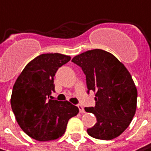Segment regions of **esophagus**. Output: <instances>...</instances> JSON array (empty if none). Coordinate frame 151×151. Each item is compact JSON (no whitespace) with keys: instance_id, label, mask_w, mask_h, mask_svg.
Wrapping results in <instances>:
<instances>
[{"instance_id":"esophagus-1","label":"esophagus","mask_w":151,"mask_h":151,"mask_svg":"<svg viewBox=\"0 0 151 151\" xmlns=\"http://www.w3.org/2000/svg\"><path fill=\"white\" fill-rule=\"evenodd\" d=\"M77 107H78V109H79V110H80V112H81V113H84L85 110H84V108L83 107V105L78 104V105H77Z\"/></svg>"}]
</instances>
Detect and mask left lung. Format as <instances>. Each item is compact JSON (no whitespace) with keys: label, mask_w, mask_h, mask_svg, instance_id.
Wrapping results in <instances>:
<instances>
[{"label":"left lung","mask_w":151,"mask_h":151,"mask_svg":"<svg viewBox=\"0 0 151 151\" xmlns=\"http://www.w3.org/2000/svg\"><path fill=\"white\" fill-rule=\"evenodd\" d=\"M72 62L82 68L88 92L92 90L96 96V106L85 108L97 120L88 134L101 140L119 137L137 109V89L129 70L111 53L97 48L76 55Z\"/></svg>","instance_id":"obj_1"}]
</instances>
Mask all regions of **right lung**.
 <instances>
[{
    "label": "right lung",
    "instance_id": "obj_1",
    "mask_svg": "<svg viewBox=\"0 0 151 151\" xmlns=\"http://www.w3.org/2000/svg\"><path fill=\"white\" fill-rule=\"evenodd\" d=\"M70 59L59 53L40 55L26 65L14 84L12 110L21 129L33 139L45 142L61 137L68 120L79 113L68 101L49 99L57 69Z\"/></svg>",
    "mask_w": 151,
    "mask_h": 151
}]
</instances>
